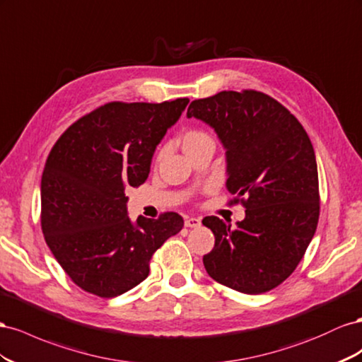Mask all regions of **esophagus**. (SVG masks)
Here are the masks:
<instances>
[{"mask_svg": "<svg viewBox=\"0 0 362 362\" xmlns=\"http://www.w3.org/2000/svg\"><path fill=\"white\" fill-rule=\"evenodd\" d=\"M202 224L200 218H195V216H187L185 218V226L187 227H199Z\"/></svg>", "mask_w": 362, "mask_h": 362, "instance_id": "34e87169", "label": "esophagus"}]
</instances>
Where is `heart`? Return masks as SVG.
I'll use <instances>...</instances> for the list:
<instances>
[{"instance_id": "obj_1", "label": "heart", "mask_w": 362, "mask_h": 362, "mask_svg": "<svg viewBox=\"0 0 362 362\" xmlns=\"http://www.w3.org/2000/svg\"><path fill=\"white\" fill-rule=\"evenodd\" d=\"M208 142H214L212 136L208 132H204L202 129H189L187 132H183V135L180 136L182 148L187 154L192 153L194 150H197L199 147L204 146V144H208ZM163 154H165V148H160L156 154V162H160Z\"/></svg>"}]
</instances>
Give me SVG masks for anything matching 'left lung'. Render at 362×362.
I'll use <instances>...</instances> for the list:
<instances>
[{
	"label": "left lung",
	"mask_w": 362,
	"mask_h": 362,
	"mask_svg": "<svg viewBox=\"0 0 362 362\" xmlns=\"http://www.w3.org/2000/svg\"><path fill=\"white\" fill-rule=\"evenodd\" d=\"M188 118L215 129L226 148L227 189L245 218L203 224L215 245L203 256L208 274L245 294H261L290 277L311 243L320 215L318 171L311 139L281 103L259 90H221L194 100Z\"/></svg>",
	"instance_id": "left-lung-1"
}]
</instances>
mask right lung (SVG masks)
I'll return each mask as SVG.
<instances>
[{"label": "right lung", "mask_w": 362, "mask_h": 362, "mask_svg": "<svg viewBox=\"0 0 362 362\" xmlns=\"http://www.w3.org/2000/svg\"><path fill=\"white\" fill-rule=\"evenodd\" d=\"M189 103L110 101L77 119L51 148L40 182V226L60 267L81 290L117 297L139 285L183 218L127 215L126 189L147 180L153 153Z\"/></svg>", "instance_id": "obj_1"}]
</instances>
